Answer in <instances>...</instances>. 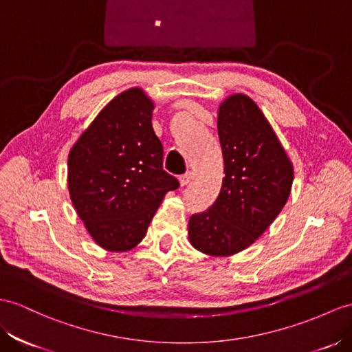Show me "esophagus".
I'll list each match as a JSON object with an SVG mask.
<instances>
[{"mask_svg": "<svg viewBox=\"0 0 352 352\" xmlns=\"http://www.w3.org/2000/svg\"><path fill=\"white\" fill-rule=\"evenodd\" d=\"M192 179H193V173H192V170H188V173H186L184 175L179 177V186L184 187V186H187L188 183H190Z\"/></svg>", "mask_w": 352, "mask_h": 352, "instance_id": "1", "label": "esophagus"}]
</instances>
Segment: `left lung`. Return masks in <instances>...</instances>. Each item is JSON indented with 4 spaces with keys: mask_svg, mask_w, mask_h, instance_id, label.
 Wrapping results in <instances>:
<instances>
[{
    "mask_svg": "<svg viewBox=\"0 0 352 352\" xmlns=\"http://www.w3.org/2000/svg\"><path fill=\"white\" fill-rule=\"evenodd\" d=\"M217 129L224 178L217 199L188 220L193 248L229 257L254 244L274 223L292 192L294 169L258 105L233 94L219 105Z\"/></svg>",
    "mask_w": 352,
    "mask_h": 352,
    "instance_id": "obj_1",
    "label": "left lung"
}]
</instances>
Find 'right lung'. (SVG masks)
Returning a JSON list of instances; mask_svg holds the SVG:
<instances>
[{
  "label": "right lung",
  "instance_id": "1",
  "mask_svg": "<svg viewBox=\"0 0 352 352\" xmlns=\"http://www.w3.org/2000/svg\"><path fill=\"white\" fill-rule=\"evenodd\" d=\"M155 102L131 87L108 102L68 155L71 202L96 244L111 253L137 247L177 178L164 170L151 124Z\"/></svg>",
  "mask_w": 352,
  "mask_h": 352
}]
</instances>
